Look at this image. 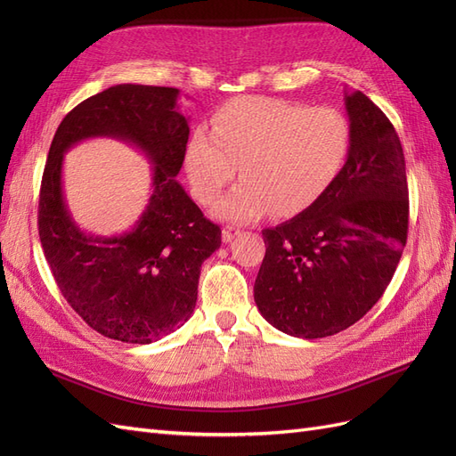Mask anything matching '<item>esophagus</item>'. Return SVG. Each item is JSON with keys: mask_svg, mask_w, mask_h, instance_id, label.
Instances as JSON below:
<instances>
[{"mask_svg": "<svg viewBox=\"0 0 456 456\" xmlns=\"http://www.w3.org/2000/svg\"><path fill=\"white\" fill-rule=\"evenodd\" d=\"M240 233V230H236V228H232V226H228V228H224L223 230V241L224 243H230L233 238H236Z\"/></svg>", "mask_w": 456, "mask_h": 456, "instance_id": "esophagus-1", "label": "esophagus"}]
</instances>
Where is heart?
Listing matches in <instances>:
<instances>
[{"label":"heart","mask_w":456,"mask_h":456,"mask_svg":"<svg viewBox=\"0 0 456 456\" xmlns=\"http://www.w3.org/2000/svg\"><path fill=\"white\" fill-rule=\"evenodd\" d=\"M352 148L340 110L308 108L270 96H240L220 106L211 134L190 136L184 165L191 191L211 205L236 176L243 181L215 205L228 223H253L270 209L298 215L335 183Z\"/></svg>","instance_id":"b5f03b06"}]
</instances>
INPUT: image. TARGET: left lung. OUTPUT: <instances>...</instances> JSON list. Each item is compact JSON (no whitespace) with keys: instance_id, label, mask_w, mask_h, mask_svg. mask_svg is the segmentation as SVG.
<instances>
[{"instance_id":"1","label":"left lung","mask_w":456,"mask_h":456,"mask_svg":"<svg viewBox=\"0 0 456 456\" xmlns=\"http://www.w3.org/2000/svg\"><path fill=\"white\" fill-rule=\"evenodd\" d=\"M344 106L352 148L335 183L300 215L262 230L256 308L298 338L330 337L360 322L388 287L407 241L399 136L362 91H344Z\"/></svg>"}]
</instances>
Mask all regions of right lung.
Wrapping results in <instances>:
<instances>
[{"label": "right lung", "mask_w": 456, "mask_h": 456, "mask_svg": "<svg viewBox=\"0 0 456 456\" xmlns=\"http://www.w3.org/2000/svg\"><path fill=\"white\" fill-rule=\"evenodd\" d=\"M175 87L121 84L68 112L54 133L39 191V240L62 297L96 333L150 344L194 314L205 258L220 247L176 175L188 144V118ZM106 135L142 151L152 165V196L135 226L94 237L71 218L61 190L63 154L81 140Z\"/></svg>", "instance_id": "right-lung-1"}]
</instances>
